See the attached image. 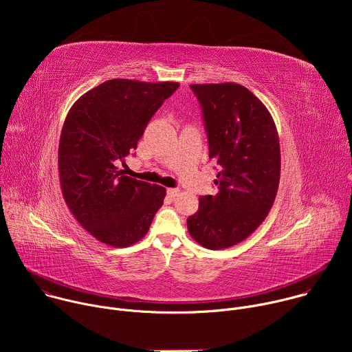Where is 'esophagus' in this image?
Segmentation results:
<instances>
[{
    "instance_id": "obj_1",
    "label": "esophagus",
    "mask_w": 352,
    "mask_h": 352,
    "mask_svg": "<svg viewBox=\"0 0 352 352\" xmlns=\"http://www.w3.org/2000/svg\"><path fill=\"white\" fill-rule=\"evenodd\" d=\"M167 193L170 197H175L178 193H179V189L178 188H168L167 189Z\"/></svg>"
}]
</instances>
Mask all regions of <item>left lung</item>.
Masks as SVG:
<instances>
[{
    "mask_svg": "<svg viewBox=\"0 0 352 352\" xmlns=\"http://www.w3.org/2000/svg\"><path fill=\"white\" fill-rule=\"evenodd\" d=\"M209 138V159L221 167L216 196L199 197L190 216V236L208 249L234 246L267 217L278 189L281 155L274 120L266 106L245 86L190 85Z\"/></svg>",
    "mask_w": 352,
    "mask_h": 352,
    "instance_id": "8db88e82",
    "label": "left lung"
}]
</instances>
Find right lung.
<instances>
[{
	"label": "right lung",
	"mask_w": 352,
	"mask_h": 352,
	"mask_svg": "<svg viewBox=\"0 0 352 352\" xmlns=\"http://www.w3.org/2000/svg\"><path fill=\"white\" fill-rule=\"evenodd\" d=\"M178 86L111 79L69 109L58 146L60 185L68 209L97 241L114 248L136 243L163 206L166 188L124 175L117 164Z\"/></svg>",
	"instance_id": "add662e5"
}]
</instances>
